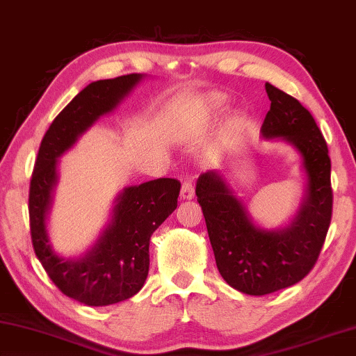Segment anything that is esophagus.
<instances>
[{"label": "esophagus", "instance_id": "esophagus-1", "mask_svg": "<svg viewBox=\"0 0 356 356\" xmlns=\"http://www.w3.org/2000/svg\"><path fill=\"white\" fill-rule=\"evenodd\" d=\"M195 195V188L191 181H184L181 186V198L183 200H191Z\"/></svg>", "mask_w": 356, "mask_h": 356}]
</instances>
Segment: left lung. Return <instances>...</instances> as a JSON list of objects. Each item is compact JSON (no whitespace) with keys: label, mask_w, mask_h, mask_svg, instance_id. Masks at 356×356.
<instances>
[{"label":"left lung","mask_w":356,"mask_h":356,"mask_svg":"<svg viewBox=\"0 0 356 356\" xmlns=\"http://www.w3.org/2000/svg\"><path fill=\"white\" fill-rule=\"evenodd\" d=\"M270 111L261 133L291 142L303 158L308 195L300 213L283 232H264L216 172L200 175L197 202L203 209L216 264L223 280L248 296H266L289 288L313 270L325 242L333 211L327 142L298 99L267 83Z\"/></svg>","instance_id":"1"}]
</instances>
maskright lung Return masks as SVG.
Listing matches in <instances>:
<instances>
[{"label": "right lung", "mask_w": 356, "mask_h": 356, "mask_svg": "<svg viewBox=\"0 0 356 356\" xmlns=\"http://www.w3.org/2000/svg\"><path fill=\"white\" fill-rule=\"evenodd\" d=\"M140 78L131 73L97 81L81 90L49 124L31 177L28 211L35 257L62 294L89 307L123 302L140 291L148 275L149 238L177 208L181 184L175 178H159L124 189L114 219L97 247L81 261H68L51 250L45 232L56 158L99 115L114 108Z\"/></svg>", "instance_id": "add662e5"}]
</instances>
